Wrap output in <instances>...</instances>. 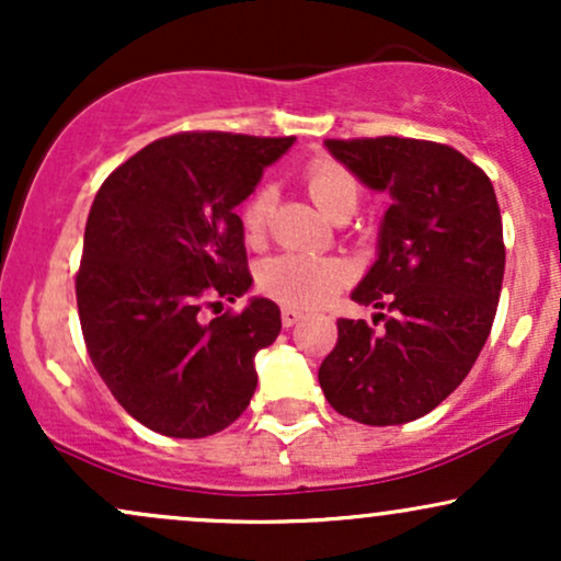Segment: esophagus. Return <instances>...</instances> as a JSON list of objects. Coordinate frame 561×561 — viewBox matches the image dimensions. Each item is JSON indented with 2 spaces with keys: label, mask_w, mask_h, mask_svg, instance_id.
I'll list each match as a JSON object with an SVG mask.
<instances>
[{
  "label": "esophagus",
  "mask_w": 561,
  "mask_h": 561,
  "mask_svg": "<svg viewBox=\"0 0 561 561\" xmlns=\"http://www.w3.org/2000/svg\"><path fill=\"white\" fill-rule=\"evenodd\" d=\"M300 319H302V311H298V308H293V306L282 308V324L285 327H295Z\"/></svg>",
  "instance_id": "34e87169"
}]
</instances>
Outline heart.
<instances>
[{"label":"heart","mask_w":561,"mask_h":561,"mask_svg":"<svg viewBox=\"0 0 561 561\" xmlns=\"http://www.w3.org/2000/svg\"><path fill=\"white\" fill-rule=\"evenodd\" d=\"M308 195L330 218L353 216L362 199V186L351 171L332 160H317L306 171ZM274 205L272 186H261L242 208V229L248 240H261L266 231L268 214ZM351 279V268L340 259H321V255L282 253L263 261L259 285L266 295L298 308H317L334 298L340 287Z\"/></svg>","instance_id":"obj_1"}]
</instances>
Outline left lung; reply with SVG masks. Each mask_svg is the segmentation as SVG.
I'll return each instance as SVG.
<instances>
[{
    "label": "left lung",
    "instance_id": "left-lung-1",
    "mask_svg": "<svg viewBox=\"0 0 561 561\" xmlns=\"http://www.w3.org/2000/svg\"><path fill=\"white\" fill-rule=\"evenodd\" d=\"M364 186L388 192L377 261L353 289L388 308L385 330L340 319L319 385L337 414L371 427L433 411L465 382L491 334L504 282V229L491 179L437 141L327 139Z\"/></svg>",
    "mask_w": 561,
    "mask_h": 561
}]
</instances>
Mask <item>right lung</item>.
<instances>
[{"label":"right lung","instance_id":"add662e5","mask_svg":"<svg viewBox=\"0 0 561 561\" xmlns=\"http://www.w3.org/2000/svg\"><path fill=\"white\" fill-rule=\"evenodd\" d=\"M295 137L173 134L118 165L83 231L76 300L94 369L128 414L169 437H208L248 409L255 353L282 330L279 306H203L253 287L234 208Z\"/></svg>","mask_w":561,"mask_h":561}]
</instances>
